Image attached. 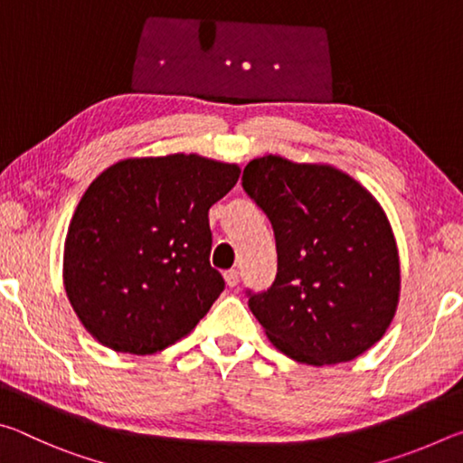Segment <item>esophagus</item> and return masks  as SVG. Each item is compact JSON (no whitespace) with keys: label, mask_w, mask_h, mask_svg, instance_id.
<instances>
[{"label":"esophagus","mask_w":463,"mask_h":463,"mask_svg":"<svg viewBox=\"0 0 463 463\" xmlns=\"http://www.w3.org/2000/svg\"><path fill=\"white\" fill-rule=\"evenodd\" d=\"M224 281L229 288H237L239 286V271L237 269L224 271Z\"/></svg>","instance_id":"34e87169"}]
</instances>
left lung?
<instances>
[{
	"label": "left lung",
	"instance_id": "left-lung-1",
	"mask_svg": "<svg viewBox=\"0 0 463 463\" xmlns=\"http://www.w3.org/2000/svg\"><path fill=\"white\" fill-rule=\"evenodd\" d=\"M242 187L276 234V281L249 292L273 347L308 365L365 354L401 298V257L380 202L341 169L279 155L249 161Z\"/></svg>",
	"mask_w": 463,
	"mask_h": 463
}]
</instances>
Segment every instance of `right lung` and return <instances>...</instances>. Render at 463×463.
Instances as JSON below:
<instances>
[{
  "instance_id": "obj_1",
  "label": "right lung",
  "mask_w": 463,
  "mask_h": 463,
  "mask_svg": "<svg viewBox=\"0 0 463 463\" xmlns=\"http://www.w3.org/2000/svg\"><path fill=\"white\" fill-rule=\"evenodd\" d=\"M241 167L195 153L130 156L93 179L65 239L62 281L104 347L153 355L184 339L224 289L208 210Z\"/></svg>"
}]
</instances>
